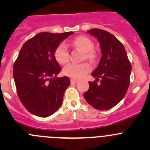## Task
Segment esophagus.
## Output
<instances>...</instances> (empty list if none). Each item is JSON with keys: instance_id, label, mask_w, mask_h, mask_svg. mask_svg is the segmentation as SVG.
Segmentation results:
<instances>
[{"instance_id": "obj_1", "label": "esophagus", "mask_w": 150, "mask_h": 150, "mask_svg": "<svg viewBox=\"0 0 150 150\" xmlns=\"http://www.w3.org/2000/svg\"><path fill=\"white\" fill-rule=\"evenodd\" d=\"M70 82H71V83H76L78 82V81H77V80H75V79H71Z\"/></svg>"}]
</instances>
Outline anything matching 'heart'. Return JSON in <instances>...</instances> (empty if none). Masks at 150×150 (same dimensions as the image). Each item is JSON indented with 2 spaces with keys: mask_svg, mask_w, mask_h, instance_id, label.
<instances>
[{
  "mask_svg": "<svg viewBox=\"0 0 150 150\" xmlns=\"http://www.w3.org/2000/svg\"><path fill=\"white\" fill-rule=\"evenodd\" d=\"M72 45L84 52L83 59L91 62L95 59L96 54L93 50V43L89 38L83 35L78 36L74 39ZM54 57L59 64H64L67 62L69 60V50L65 43H61L57 47L54 51ZM90 70L91 67L87 63L68 64L63 68V74L73 79H80Z\"/></svg>",
  "mask_w": 150,
  "mask_h": 150,
  "instance_id": "heart-1",
  "label": "heart"
}]
</instances>
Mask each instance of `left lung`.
<instances>
[{
	"label": "left lung",
	"instance_id": "8db88e82",
	"mask_svg": "<svg viewBox=\"0 0 150 150\" xmlns=\"http://www.w3.org/2000/svg\"><path fill=\"white\" fill-rule=\"evenodd\" d=\"M87 33L96 37L100 45L102 57L91 75L96 81L89 83L84 98L99 110L115 107L123 99L130 84L131 64L123 45L112 34L101 29ZM100 80V83L97 82Z\"/></svg>",
	"mask_w": 150,
	"mask_h": 150
}]
</instances>
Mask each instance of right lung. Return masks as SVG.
I'll use <instances>...</instances> for the list:
<instances>
[{"mask_svg": "<svg viewBox=\"0 0 150 150\" xmlns=\"http://www.w3.org/2000/svg\"><path fill=\"white\" fill-rule=\"evenodd\" d=\"M73 32L40 33L27 40L13 64V75L18 96L32 114L46 117L61 107L70 81L57 78L61 67L54 57L57 47Z\"/></svg>", "mask_w": 150, "mask_h": 150, "instance_id": "right-lung-1", "label": "right lung"}]
</instances>
